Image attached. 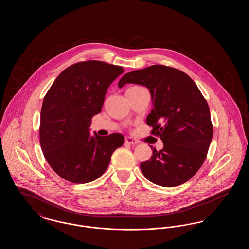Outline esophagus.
<instances>
[{"label": "esophagus", "instance_id": "esophagus-1", "mask_svg": "<svg viewBox=\"0 0 249 249\" xmlns=\"http://www.w3.org/2000/svg\"><path fill=\"white\" fill-rule=\"evenodd\" d=\"M125 142H127V143H130V144H137L139 142L137 140H135V139H133L131 137H126L125 138Z\"/></svg>", "mask_w": 249, "mask_h": 249}]
</instances>
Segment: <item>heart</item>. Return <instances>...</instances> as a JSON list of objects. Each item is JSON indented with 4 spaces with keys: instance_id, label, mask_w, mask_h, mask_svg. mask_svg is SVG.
Returning a JSON list of instances; mask_svg holds the SVG:
<instances>
[{
    "instance_id": "b5f03b06",
    "label": "heart",
    "mask_w": 249,
    "mask_h": 249,
    "mask_svg": "<svg viewBox=\"0 0 249 249\" xmlns=\"http://www.w3.org/2000/svg\"><path fill=\"white\" fill-rule=\"evenodd\" d=\"M141 89V87H139V86H134V87L130 88L127 91H133V90H137V89Z\"/></svg>"
}]
</instances>
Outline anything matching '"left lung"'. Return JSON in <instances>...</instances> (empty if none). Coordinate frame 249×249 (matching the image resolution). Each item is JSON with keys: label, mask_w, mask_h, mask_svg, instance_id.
<instances>
[{"label": "left lung", "mask_w": 249, "mask_h": 249, "mask_svg": "<svg viewBox=\"0 0 249 249\" xmlns=\"http://www.w3.org/2000/svg\"><path fill=\"white\" fill-rule=\"evenodd\" d=\"M129 83L149 89L153 109L146 123L163 142L160 151L151 145L153 155L140 165L142 175L161 187L184 184L201 168L212 141L206 100L187 73L164 65L128 72L119 88Z\"/></svg>", "instance_id": "1"}]
</instances>
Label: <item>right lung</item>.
Segmentation results:
<instances>
[{
	"mask_svg": "<svg viewBox=\"0 0 249 249\" xmlns=\"http://www.w3.org/2000/svg\"><path fill=\"white\" fill-rule=\"evenodd\" d=\"M124 71L99 60L72 64L61 71L44 98L40 144L48 164L60 178L85 184L100 178L124 136L90 135L93 116L102 110L107 89Z\"/></svg>",
	"mask_w": 249,
	"mask_h": 249,
	"instance_id": "1",
	"label": "right lung"
}]
</instances>
